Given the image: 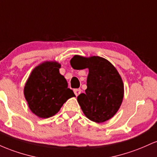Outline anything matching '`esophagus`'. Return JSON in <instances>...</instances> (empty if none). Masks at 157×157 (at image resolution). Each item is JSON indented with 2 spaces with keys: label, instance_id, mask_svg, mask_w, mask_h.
<instances>
[{
  "label": "esophagus",
  "instance_id": "1",
  "mask_svg": "<svg viewBox=\"0 0 157 157\" xmlns=\"http://www.w3.org/2000/svg\"><path fill=\"white\" fill-rule=\"evenodd\" d=\"M74 93H75V95L76 96H78L81 93H82V90L81 89H75L74 90Z\"/></svg>",
  "mask_w": 157,
  "mask_h": 157
}]
</instances>
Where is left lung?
<instances>
[{
	"label": "left lung",
	"instance_id": "obj_1",
	"mask_svg": "<svg viewBox=\"0 0 157 157\" xmlns=\"http://www.w3.org/2000/svg\"><path fill=\"white\" fill-rule=\"evenodd\" d=\"M89 69L85 93L77 97L84 115L97 123L106 121L117 113L124 97V84L117 70L110 61L99 56H75ZM70 61V62H71Z\"/></svg>",
	"mask_w": 157,
	"mask_h": 157
}]
</instances>
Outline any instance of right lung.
Returning a JSON list of instances; mask_svg holds the SVG:
<instances>
[{
  "label": "right lung",
  "mask_w": 157,
  "mask_h": 157,
  "mask_svg": "<svg viewBox=\"0 0 157 157\" xmlns=\"http://www.w3.org/2000/svg\"><path fill=\"white\" fill-rule=\"evenodd\" d=\"M60 67L61 64L56 61H45L32 71L26 81L24 96L29 109L37 117H52L67 100L75 96L60 74Z\"/></svg>",
  "instance_id": "1"
}]
</instances>
